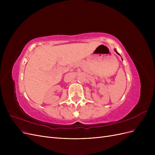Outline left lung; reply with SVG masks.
<instances>
[{
  "mask_svg": "<svg viewBox=\"0 0 155 155\" xmlns=\"http://www.w3.org/2000/svg\"><path fill=\"white\" fill-rule=\"evenodd\" d=\"M115 51H116V52L117 54H119V55H120V54H119L118 52H117V51H116V50H115Z\"/></svg>",
  "mask_w": 155,
  "mask_h": 155,
  "instance_id": "8db88e82",
  "label": "left lung"
}]
</instances>
